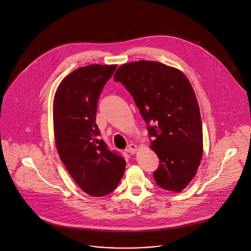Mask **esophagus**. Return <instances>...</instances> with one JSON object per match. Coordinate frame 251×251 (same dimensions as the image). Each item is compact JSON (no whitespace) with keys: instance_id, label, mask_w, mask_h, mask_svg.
<instances>
[{"instance_id":"34e87169","label":"esophagus","mask_w":251,"mask_h":251,"mask_svg":"<svg viewBox=\"0 0 251 251\" xmlns=\"http://www.w3.org/2000/svg\"><path fill=\"white\" fill-rule=\"evenodd\" d=\"M126 151H127L129 153H131V154H134L135 151H137V147H136V145H134V144H130V145L128 146V148L126 149Z\"/></svg>"}]
</instances>
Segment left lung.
I'll return each mask as SVG.
<instances>
[{"label": "left lung", "mask_w": 251, "mask_h": 251, "mask_svg": "<svg viewBox=\"0 0 251 251\" xmlns=\"http://www.w3.org/2000/svg\"><path fill=\"white\" fill-rule=\"evenodd\" d=\"M132 96L160 159L156 183L181 192L195 177L203 152L202 124L194 89L182 72L154 61L120 66L114 75Z\"/></svg>", "instance_id": "obj_1"}]
</instances>
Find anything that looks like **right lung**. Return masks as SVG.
Returning a JSON list of instances; mask_svg holds the SVG:
<instances>
[{
  "mask_svg": "<svg viewBox=\"0 0 251 251\" xmlns=\"http://www.w3.org/2000/svg\"><path fill=\"white\" fill-rule=\"evenodd\" d=\"M117 65H90L70 73L53 100V130L60 159L77 185L91 197L114 191L126 162L109 151L96 124L98 99Z\"/></svg>",
  "mask_w": 251,
  "mask_h": 251,
  "instance_id": "1",
  "label": "right lung"
}]
</instances>
